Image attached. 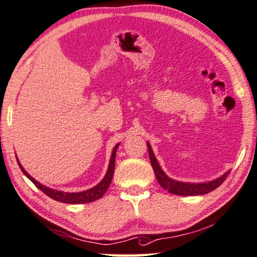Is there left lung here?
I'll list each match as a JSON object with an SVG mask.
<instances>
[{
	"mask_svg": "<svg viewBox=\"0 0 257 257\" xmlns=\"http://www.w3.org/2000/svg\"><path fill=\"white\" fill-rule=\"evenodd\" d=\"M148 150H149V157H150V162L153 171H155L156 178L158 180L159 185L163 187L164 189L170 191L171 194L180 195V196H196V195H204L208 194L210 191L218 188L225 180H226L227 175L231 173V171H227L224 175L218 178L213 181L210 182H203V183H187V182H180L175 181V180L168 178L167 175L164 173L162 167L159 166L158 162H157L155 155H153L151 145L148 143Z\"/></svg>",
	"mask_w": 257,
	"mask_h": 257,
	"instance_id": "left-lung-1",
	"label": "left lung"
}]
</instances>
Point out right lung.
Instances as JSON below:
<instances>
[{"mask_svg":"<svg viewBox=\"0 0 257 257\" xmlns=\"http://www.w3.org/2000/svg\"><path fill=\"white\" fill-rule=\"evenodd\" d=\"M117 148H118V144L115 145V148H114V150L112 152V156H110L108 170H107L105 178L102 179L97 186L93 187V188L87 189L85 191H80V193H64V191H61V190L48 188V187L41 185V183L38 182L37 180H34L32 177H31L28 172L23 168L21 163H19V160H17V163H18L19 167H21L23 173H24L26 177H28L31 181L36 185L37 188H39L41 191H43V193L47 195L48 197H51V198H53V200H55L57 202L68 203V204H82V203H90V202L99 200V198H100L102 195L106 193V190L108 189L110 182H112L113 174H114V167H115V157H116Z\"/></svg>","mask_w":257,"mask_h":257,"instance_id":"right-lung-1","label":"right lung"}]
</instances>
